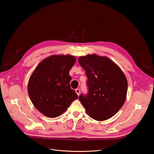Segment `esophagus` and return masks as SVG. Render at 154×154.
I'll return each instance as SVG.
<instances>
[{"label": "esophagus", "instance_id": "obj_1", "mask_svg": "<svg viewBox=\"0 0 154 154\" xmlns=\"http://www.w3.org/2000/svg\"><path fill=\"white\" fill-rule=\"evenodd\" d=\"M75 92H76L78 96H79V95H80V90H79V88L75 89Z\"/></svg>", "mask_w": 154, "mask_h": 154}]
</instances>
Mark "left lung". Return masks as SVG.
<instances>
[{
  "label": "left lung",
  "mask_w": 154,
  "mask_h": 154,
  "mask_svg": "<svg viewBox=\"0 0 154 154\" xmlns=\"http://www.w3.org/2000/svg\"><path fill=\"white\" fill-rule=\"evenodd\" d=\"M79 63L88 78V93L79 96L86 112L97 121L111 118L127 97L128 82L125 74L109 58L96 54L79 57Z\"/></svg>",
  "instance_id": "obj_1"
}]
</instances>
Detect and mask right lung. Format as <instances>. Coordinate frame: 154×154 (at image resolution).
Returning <instances> with one entry per match:
<instances>
[{"label": "right lung", "instance_id": "right-lung-1", "mask_svg": "<svg viewBox=\"0 0 154 154\" xmlns=\"http://www.w3.org/2000/svg\"><path fill=\"white\" fill-rule=\"evenodd\" d=\"M75 61L74 56L70 54L51 55L42 61L31 74L27 91L33 105L45 116L62 115L78 98L69 84V71Z\"/></svg>", "mask_w": 154, "mask_h": 154}]
</instances>
